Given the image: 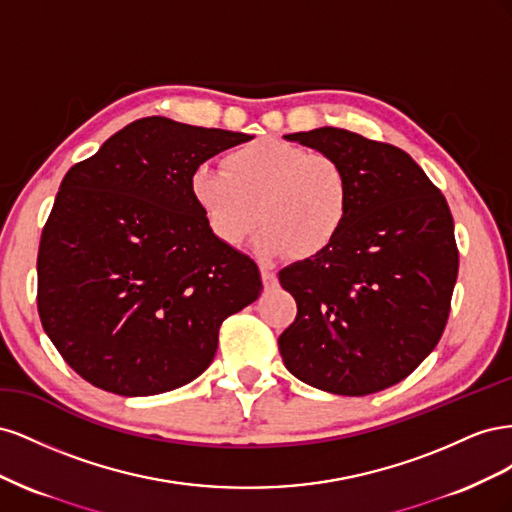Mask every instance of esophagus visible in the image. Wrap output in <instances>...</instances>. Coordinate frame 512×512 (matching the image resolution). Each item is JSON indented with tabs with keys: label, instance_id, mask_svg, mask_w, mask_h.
<instances>
[{
	"label": "esophagus",
	"instance_id": "34e87169",
	"mask_svg": "<svg viewBox=\"0 0 512 512\" xmlns=\"http://www.w3.org/2000/svg\"><path fill=\"white\" fill-rule=\"evenodd\" d=\"M260 275H262V284H265V288H275L277 286V275H275L273 267L262 265Z\"/></svg>",
	"mask_w": 512,
	"mask_h": 512
}]
</instances>
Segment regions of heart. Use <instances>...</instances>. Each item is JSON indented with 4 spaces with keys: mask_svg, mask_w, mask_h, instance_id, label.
Returning a JSON list of instances; mask_svg holds the SVG:
<instances>
[{
    "mask_svg": "<svg viewBox=\"0 0 512 512\" xmlns=\"http://www.w3.org/2000/svg\"><path fill=\"white\" fill-rule=\"evenodd\" d=\"M196 207L215 239L241 247L265 222L258 237L267 254L316 256L331 247L350 211V181L327 153L260 138L232 147L222 170L207 164L190 177Z\"/></svg>",
    "mask_w": 512,
    "mask_h": 512,
    "instance_id": "obj_1",
    "label": "heart"
}]
</instances>
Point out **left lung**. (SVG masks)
<instances>
[{"label":"left lung","instance_id":"8db88e82","mask_svg":"<svg viewBox=\"0 0 512 512\" xmlns=\"http://www.w3.org/2000/svg\"><path fill=\"white\" fill-rule=\"evenodd\" d=\"M344 166L350 211L327 250L280 271L297 318L286 369L320 391L361 397L410 376L438 346L459 252L451 209L406 151L342 128L286 134Z\"/></svg>","mask_w":512,"mask_h":512}]
</instances>
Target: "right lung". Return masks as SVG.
I'll return each mask as SVG.
<instances>
[{"label": "right lung", "instance_id": "1", "mask_svg": "<svg viewBox=\"0 0 512 512\" xmlns=\"http://www.w3.org/2000/svg\"><path fill=\"white\" fill-rule=\"evenodd\" d=\"M250 138L145 117L68 170L40 237L38 314L83 380L123 397L179 389L258 299V265L215 239L190 192L200 164Z\"/></svg>", "mask_w": 512, "mask_h": 512}]
</instances>
